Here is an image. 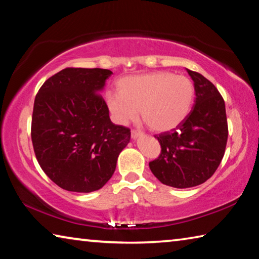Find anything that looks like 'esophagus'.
<instances>
[{
	"label": "esophagus",
	"instance_id": "esophagus-1",
	"mask_svg": "<svg viewBox=\"0 0 259 259\" xmlns=\"http://www.w3.org/2000/svg\"><path fill=\"white\" fill-rule=\"evenodd\" d=\"M142 134L140 133V131H138V130H136V129H134V130H131V138L133 139H136L138 137V136Z\"/></svg>",
	"mask_w": 259,
	"mask_h": 259
}]
</instances>
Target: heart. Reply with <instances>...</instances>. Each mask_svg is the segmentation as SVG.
<instances>
[{"label": "heart", "mask_w": 259, "mask_h": 259, "mask_svg": "<svg viewBox=\"0 0 259 259\" xmlns=\"http://www.w3.org/2000/svg\"><path fill=\"white\" fill-rule=\"evenodd\" d=\"M117 94L106 96L113 120L125 125L140 115L156 133L172 130L190 112L194 85L190 78L170 72H154L126 76L116 83Z\"/></svg>", "instance_id": "1"}]
</instances>
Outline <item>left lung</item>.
Instances as JSON below:
<instances>
[{
	"label": "left lung",
	"mask_w": 259,
	"mask_h": 259,
	"mask_svg": "<svg viewBox=\"0 0 259 259\" xmlns=\"http://www.w3.org/2000/svg\"><path fill=\"white\" fill-rule=\"evenodd\" d=\"M187 73L194 82L195 104L176 129L154 136L161 153L150 162L153 175L176 188L208 181L221 164L229 136L225 102L217 88L198 72Z\"/></svg>",
	"instance_id": "obj_1"
}]
</instances>
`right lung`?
Returning <instances> with one entry per match:
<instances>
[{
	"mask_svg": "<svg viewBox=\"0 0 259 259\" xmlns=\"http://www.w3.org/2000/svg\"><path fill=\"white\" fill-rule=\"evenodd\" d=\"M113 74L103 68L67 67L36 94L32 143L38 164L66 191H97L113 176L130 129L114 124L102 95Z\"/></svg>",
	"mask_w": 259,
	"mask_h": 259,
	"instance_id": "obj_1",
	"label": "right lung"
}]
</instances>
